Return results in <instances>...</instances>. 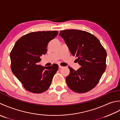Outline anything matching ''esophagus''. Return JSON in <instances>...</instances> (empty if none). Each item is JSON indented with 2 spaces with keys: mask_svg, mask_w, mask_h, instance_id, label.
<instances>
[{
  "mask_svg": "<svg viewBox=\"0 0 120 120\" xmlns=\"http://www.w3.org/2000/svg\"><path fill=\"white\" fill-rule=\"evenodd\" d=\"M58 67H59V68H62L63 67V66H60V65L58 66Z\"/></svg>",
  "mask_w": 120,
  "mask_h": 120,
  "instance_id": "esophagus-1",
  "label": "esophagus"
}]
</instances>
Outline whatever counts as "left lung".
Wrapping results in <instances>:
<instances>
[{
	"instance_id": "left-lung-1",
	"label": "left lung",
	"mask_w": 120,
	"mask_h": 120,
	"mask_svg": "<svg viewBox=\"0 0 120 120\" xmlns=\"http://www.w3.org/2000/svg\"><path fill=\"white\" fill-rule=\"evenodd\" d=\"M59 35L81 66L77 70L68 67L67 85L78 93L90 91L96 86L106 70V50L96 37L87 31L68 29L60 30Z\"/></svg>"
}]
</instances>
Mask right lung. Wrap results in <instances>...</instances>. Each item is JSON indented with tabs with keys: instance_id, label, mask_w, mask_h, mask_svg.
Returning <instances> with one entry per match:
<instances>
[{
	"instance_id": "1",
	"label": "right lung",
	"mask_w": 120,
	"mask_h": 120,
	"mask_svg": "<svg viewBox=\"0 0 120 120\" xmlns=\"http://www.w3.org/2000/svg\"><path fill=\"white\" fill-rule=\"evenodd\" d=\"M57 31L31 32L16 41L10 53L13 74L31 93H41L48 90L58 69L57 64L49 67L38 65L40 56L47 52L48 44L55 38Z\"/></svg>"
}]
</instances>
